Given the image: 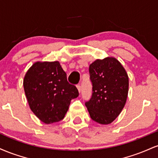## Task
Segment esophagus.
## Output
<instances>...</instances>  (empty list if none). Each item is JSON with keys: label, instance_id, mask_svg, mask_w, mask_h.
<instances>
[{"label": "esophagus", "instance_id": "34e87169", "mask_svg": "<svg viewBox=\"0 0 158 158\" xmlns=\"http://www.w3.org/2000/svg\"><path fill=\"white\" fill-rule=\"evenodd\" d=\"M77 89H78V91H79V93H80V92H81V86H80V85H78L77 86Z\"/></svg>", "mask_w": 158, "mask_h": 158}]
</instances>
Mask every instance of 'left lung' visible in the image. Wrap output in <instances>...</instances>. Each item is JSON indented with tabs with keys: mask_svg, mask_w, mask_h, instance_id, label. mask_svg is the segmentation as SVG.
Returning <instances> with one entry per match:
<instances>
[{
	"mask_svg": "<svg viewBox=\"0 0 158 158\" xmlns=\"http://www.w3.org/2000/svg\"><path fill=\"white\" fill-rule=\"evenodd\" d=\"M92 97L85 102L90 118L99 124L111 123L121 113L128 93V77L114 57L97 59L89 66Z\"/></svg>",
	"mask_w": 158,
	"mask_h": 158,
	"instance_id": "left-lung-1",
	"label": "left lung"
}]
</instances>
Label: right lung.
<instances>
[{
  "instance_id": "obj_1",
  "label": "right lung",
  "mask_w": 158,
  "mask_h": 158,
  "mask_svg": "<svg viewBox=\"0 0 158 158\" xmlns=\"http://www.w3.org/2000/svg\"><path fill=\"white\" fill-rule=\"evenodd\" d=\"M23 85L30 109L45 124L61 120L70 101L79 96L58 61H36L25 74Z\"/></svg>"
}]
</instances>
